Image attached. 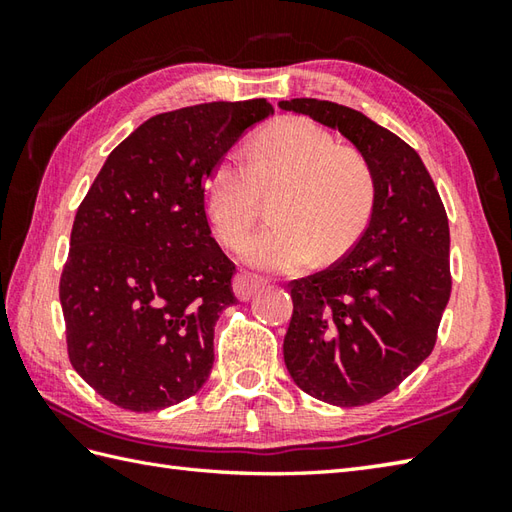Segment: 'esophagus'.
<instances>
[{"instance_id":"1","label":"esophagus","mask_w":512,"mask_h":512,"mask_svg":"<svg viewBox=\"0 0 512 512\" xmlns=\"http://www.w3.org/2000/svg\"><path fill=\"white\" fill-rule=\"evenodd\" d=\"M262 286H264V279H259L257 275H250V273H239L233 279V290L239 301H248Z\"/></svg>"}]
</instances>
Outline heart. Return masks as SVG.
<instances>
[{
  "instance_id": "1",
  "label": "heart",
  "mask_w": 512,
  "mask_h": 512,
  "mask_svg": "<svg viewBox=\"0 0 512 512\" xmlns=\"http://www.w3.org/2000/svg\"><path fill=\"white\" fill-rule=\"evenodd\" d=\"M273 202L275 226L248 237L244 262L266 270H299L314 255L336 259L363 235L376 202L367 158L339 147L308 118H281L250 145V158L226 154L211 169L204 202L217 237L235 246L255 224L262 195Z\"/></svg>"
}]
</instances>
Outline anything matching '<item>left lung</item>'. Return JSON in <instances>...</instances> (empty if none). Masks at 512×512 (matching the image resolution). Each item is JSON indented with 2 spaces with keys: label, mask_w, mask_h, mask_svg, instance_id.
Instances as JSON below:
<instances>
[{
  "label": "left lung",
  "mask_w": 512,
  "mask_h": 512,
  "mask_svg": "<svg viewBox=\"0 0 512 512\" xmlns=\"http://www.w3.org/2000/svg\"><path fill=\"white\" fill-rule=\"evenodd\" d=\"M279 107L341 132L374 169L365 233L328 270L292 281L284 339L299 389L336 407L369 405L436 345L451 297L447 211L416 151L363 112L319 99Z\"/></svg>",
  "instance_id": "1"
}]
</instances>
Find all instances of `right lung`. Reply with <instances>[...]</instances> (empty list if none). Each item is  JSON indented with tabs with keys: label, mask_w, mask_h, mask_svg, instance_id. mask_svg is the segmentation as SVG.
<instances>
[{
	"label": "right lung",
	"mask_w": 512,
	"mask_h": 512,
	"mask_svg": "<svg viewBox=\"0 0 512 512\" xmlns=\"http://www.w3.org/2000/svg\"><path fill=\"white\" fill-rule=\"evenodd\" d=\"M266 99L151 116L96 176L74 217L59 299L70 363L105 400L158 411L213 367V330L237 301L235 264L211 237L204 184Z\"/></svg>",
	"instance_id": "right-lung-1"
}]
</instances>
